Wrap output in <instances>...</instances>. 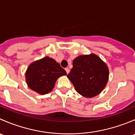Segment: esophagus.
Segmentation results:
<instances>
[{"instance_id": "obj_1", "label": "esophagus", "mask_w": 135, "mask_h": 135, "mask_svg": "<svg viewBox=\"0 0 135 135\" xmlns=\"http://www.w3.org/2000/svg\"><path fill=\"white\" fill-rule=\"evenodd\" d=\"M65 70H66V72L67 74H69V73H70V69H69V68H66V69H65Z\"/></svg>"}]
</instances>
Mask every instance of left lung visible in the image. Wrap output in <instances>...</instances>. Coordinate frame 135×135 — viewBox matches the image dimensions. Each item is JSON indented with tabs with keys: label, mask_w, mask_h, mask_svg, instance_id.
Here are the masks:
<instances>
[{
	"label": "left lung",
	"mask_w": 135,
	"mask_h": 135,
	"mask_svg": "<svg viewBox=\"0 0 135 135\" xmlns=\"http://www.w3.org/2000/svg\"><path fill=\"white\" fill-rule=\"evenodd\" d=\"M67 75L76 91L81 96L92 98L104 89L109 78L107 64L94 54L78 56Z\"/></svg>",
	"instance_id": "8db88e82"
}]
</instances>
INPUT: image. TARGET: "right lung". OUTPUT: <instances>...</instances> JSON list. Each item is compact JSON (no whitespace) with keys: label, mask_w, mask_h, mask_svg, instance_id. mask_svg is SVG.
I'll use <instances>...</instances> for the list:
<instances>
[{"label":"right lung","mask_w":135,"mask_h":135,"mask_svg":"<svg viewBox=\"0 0 135 135\" xmlns=\"http://www.w3.org/2000/svg\"><path fill=\"white\" fill-rule=\"evenodd\" d=\"M66 73L59 62L49 57L34 61L25 73L26 82L31 89L40 95L50 93L55 86L57 80Z\"/></svg>","instance_id":"obj_1"}]
</instances>
